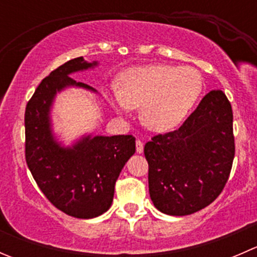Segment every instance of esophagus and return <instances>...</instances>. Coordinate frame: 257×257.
<instances>
[{
	"label": "esophagus",
	"instance_id": "1",
	"mask_svg": "<svg viewBox=\"0 0 257 257\" xmlns=\"http://www.w3.org/2000/svg\"><path fill=\"white\" fill-rule=\"evenodd\" d=\"M136 148H137V153H139V154H141V153H143V149H144V145H143V142L142 141H137L136 142Z\"/></svg>",
	"mask_w": 257,
	"mask_h": 257
}]
</instances>
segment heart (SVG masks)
Instances as JSON below:
<instances>
[{"mask_svg":"<svg viewBox=\"0 0 257 257\" xmlns=\"http://www.w3.org/2000/svg\"><path fill=\"white\" fill-rule=\"evenodd\" d=\"M203 87V77L194 67L152 64L126 69L120 88H110V98L121 112L142 107L141 118L148 128L168 132L183 123Z\"/></svg>","mask_w":257,"mask_h":257,"instance_id":"obj_1","label":"heart"}]
</instances>
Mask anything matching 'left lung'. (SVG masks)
Returning <instances> with one entry per match:
<instances>
[{
    "instance_id": "8db88e82",
    "label": "left lung",
    "mask_w": 257,
    "mask_h": 257,
    "mask_svg": "<svg viewBox=\"0 0 257 257\" xmlns=\"http://www.w3.org/2000/svg\"><path fill=\"white\" fill-rule=\"evenodd\" d=\"M153 204L173 216L210 205L224 189L235 155L232 109L222 90H211L174 132L144 147Z\"/></svg>"
}]
</instances>
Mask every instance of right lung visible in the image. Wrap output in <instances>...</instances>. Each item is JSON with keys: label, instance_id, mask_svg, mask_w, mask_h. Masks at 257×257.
<instances>
[{"label": "right lung", "instance_id": "add662e5", "mask_svg": "<svg viewBox=\"0 0 257 257\" xmlns=\"http://www.w3.org/2000/svg\"><path fill=\"white\" fill-rule=\"evenodd\" d=\"M97 64L78 57L52 71L28 100L25 113L26 162L31 174L57 209L78 219L99 216L110 208L116 179L136 153L133 136H85L72 147L54 138L49 115L54 97L67 87L97 92L69 77Z\"/></svg>", "mask_w": 257, "mask_h": 257}]
</instances>
